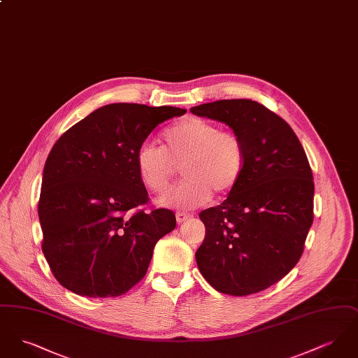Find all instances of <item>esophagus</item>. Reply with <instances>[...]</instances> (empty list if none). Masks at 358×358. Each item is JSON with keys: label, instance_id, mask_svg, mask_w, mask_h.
Here are the masks:
<instances>
[{"label": "esophagus", "instance_id": "esophagus-1", "mask_svg": "<svg viewBox=\"0 0 358 358\" xmlns=\"http://www.w3.org/2000/svg\"><path fill=\"white\" fill-rule=\"evenodd\" d=\"M190 217H192V213H185V212H177L176 213V219H177L178 224L185 222V220L190 219Z\"/></svg>", "mask_w": 358, "mask_h": 358}]
</instances>
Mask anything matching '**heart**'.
I'll return each instance as SVG.
<instances>
[{
    "label": "heart",
    "instance_id": "obj_1",
    "mask_svg": "<svg viewBox=\"0 0 358 358\" xmlns=\"http://www.w3.org/2000/svg\"><path fill=\"white\" fill-rule=\"evenodd\" d=\"M164 145L143 142L136 154L141 182L153 193H164L182 164L187 177L159 204L177 209L205 204L212 192L224 194L235 187L245 166L241 138L201 118L180 120L162 133Z\"/></svg>",
    "mask_w": 358,
    "mask_h": 358
}]
</instances>
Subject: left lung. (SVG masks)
<instances>
[{"mask_svg": "<svg viewBox=\"0 0 358 358\" xmlns=\"http://www.w3.org/2000/svg\"><path fill=\"white\" fill-rule=\"evenodd\" d=\"M190 113L225 123L245 148L227 200L199 215L206 231L199 270L220 292L255 294L285 278L303 252L314 200L306 153L289 123L255 101L204 103Z\"/></svg>", "mask_w": 358, "mask_h": 358, "instance_id": "obj_1", "label": "left lung"}]
</instances>
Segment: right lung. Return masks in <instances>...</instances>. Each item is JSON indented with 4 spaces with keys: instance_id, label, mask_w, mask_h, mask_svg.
I'll use <instances>...</instances> for the list:
<instances>
[{
    "instance_id": "right-lung-1",
    "label": "right lung",
    "mask_w": 358,
    "mask_h": 358,
    "mask_svg": "<svg viewBox=\"0 0 358 358\" xmlns=\"http://www.w3.org/2000/svg\"><path fill=\"white\" fill-rule=\"evenodd\" d=\"M185 113L113 103L56 141L44 165L38 219L43 252L63 287L90 298L120 296L145 276L176 216L164 208L136 210L149 200L136 150L159 123Z\"/></svg>"
}]
</instances>
